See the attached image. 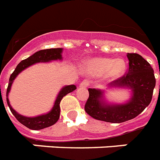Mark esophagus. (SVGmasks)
Returning <instances> with one entry per match:
<instances>
[{
  "instance_id": "1",
  "label": "esophagus",
  "mask_w": 160,
  "mask_h": 160,
  "mask_svg": "<svg viewBox=\"0 0 160 160\" xmlns=\"http://www.w3.org/2000/svg\"><path fill=\"white\" fill-rule=\"evenodd\" d=\"M88 85H89V81H87V80H83L82 82L80 84V87L86 88L88 87Z\"/></svg>"
}]
</instances>
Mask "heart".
I'll use <instances>...</instances> for the list:
<instances>
[{"mask_svg":"<svg viewBox=\"0 0 160 160\" xmlns=\"http://www.w3.org/2000/svg\"><path fill=\"white\" fill-rule=\"evenodd\" d=\"M126 65L124 60L111 58L98 57L89 60L86 63V70L92 75H102L108 80H116L124 75Z\"/></svg>","mask_w":160,"mask_h":160,"instance_id":"heart-1","label":"heart"}]
</instances>
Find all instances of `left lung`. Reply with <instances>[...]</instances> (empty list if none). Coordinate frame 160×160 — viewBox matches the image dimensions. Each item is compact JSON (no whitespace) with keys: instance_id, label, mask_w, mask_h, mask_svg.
Masks as SVG:
<instances>
[{"instance_id":"1","label":"left lung","mask_w":160,"mask_h":160,"mask_svg":"<svg viewBox=\"0 0 160 160\" xmlns=\"http://www.w3.org/2000/svg\"><path fill=\"white\" fill-rule=\"evenodd\" d=\"M129 70L126 75L110 83L109 89H128L131 96L126 102L109 103L105 90L89 89L85 112L98 120L122 123L138 116L150 104L155 87L154 70L141 55L127 53Z\"/></svg>"}]
</instances>
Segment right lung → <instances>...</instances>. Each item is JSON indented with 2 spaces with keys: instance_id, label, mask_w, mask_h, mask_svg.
<instances>
[{
  "instance_id": "1",
  "label": "right lung",
  "mask_w": 160,
  "mask_h": 160,
  "mask_svg": "<svg viewBox=\"0 0 160 160\" xmlns=\"http://www.w3.org/2000/svg\"><path fill=\"white\" fill-rule=\"evenodd\" d=\"M62 51L63 48L46 49V50H41V51H37L32 55H31L30 57H28L26 60H23L19 63L16 69H15V70L13 71V73L11 75L10 79H9L8 87H7V90H6V102H7V105H8L9 108L11 109V113L16 118V119L23 125L29 128V129H33V130H39V129H45V128H47V127H50L55 124L58 121L59 118H60V103L62 100V98L65 96L67 94H69V93L72 92L75 90H76V86L75 85H65V86L61 88L60 92L58 93L57 97L55 99L52 109L48 113L41 114V115H38V116L27 117L21 115L19 113H17L11 107V104H10L8 95L10 91H11L12 83L21 71H23L24 70H26V68L30 67V66L35 65L36 63L51 62V61L57 60H62Z\"/></svg>"
}]
</instances>
